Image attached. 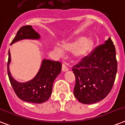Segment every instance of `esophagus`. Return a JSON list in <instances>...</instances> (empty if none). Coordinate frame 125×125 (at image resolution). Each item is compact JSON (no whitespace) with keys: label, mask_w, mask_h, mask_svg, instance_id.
Instances as JSON below:
<instances>
[{"label":"esophagus","mask_w":125,"mask_h":125,"mask_svg":"<svg viewBox=\"0 0 125 125\" xmlns=\"http://www.w3.org/2000/svg\"><path fill=\"white\" fill-rule=\"evenodd\" d=\"M62 71L63 72H65V71H67L69 70V68L67 67V66L66 65V64H65V63H63L62 64Z\"/></svg>","instance_id":"esophagus-1"}]
</instances>
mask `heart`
Instances as JSON below:
<instances>
[{
    "label": "heart",
    "instance_id": "obj_1",
    "mask_svg": "<svg viewBox=\"0 0 125 125\" xmlns=\"http://www.w3.org/2000/svg\"><path fill=\"white\" fill-rule=\"evenodd\" d=\"M95 42L92 38L79 37L70 42H63L60 47H55L54 51L59 54H63L65 52H73L74 56L77 59L85 58L93 51Z\"/></svg>",
    "mask_w": 125,
    "mask_h": 125
}]
</instances>
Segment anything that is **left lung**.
<instances>
[{
	"label": "left lung",
	"mask_w": 125,
	"mask_h": 125,
	"mask_svg": "<svg viewBox=\"0 0 125 125\" xmlns=\"http://www.w3.org/2000/svg\"><path fill=\"white\" fill-rule=\"evenodd\" d=\"M74 95L80 103L91 104L104 99L114 83L117 62L115 48L109 38L73 67Z\"/></svg>",
	"instance_id": "obj_1"
}]
</instances>
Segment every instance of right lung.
Masks as SVG:
<instances>
[{
  "label": "right lung",
  "instance_id": "add662e5",
  "mask_svg": "<svg viewBox=\"0 0 125 125\" xmlns=\"http://www.w3.org/2000/svg\"><path fill=\"white\" fill-rule=\"evenodd\" d=\"M40 38V34L34 30L32 26H24L18 30L11 45L21 40H38ZM11 55L9 49L8 74L11 85L19 99L28 103L41 104L50 98L54 81L62 71L60 62L43 59L36 76L26 82H19L13 78L9 69Z\"/></svg>",
  "mask_w": 125,
  "mask_h": 125
}]
</instances>
